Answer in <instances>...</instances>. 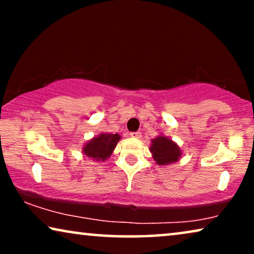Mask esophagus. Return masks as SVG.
Instances as JSON below:
<instances>
[{
	"mask_svg": "<svg viewBox=\"0 0 254 254\" xmlns=\"http://www.w3.org/2000/svg\"><path fill=\"white\" fill-rule=\"evenodd\" d=\"M130 136L134 138H140L142 136V134L140 133V131H135V133H130Z\"/></svg>",
	"mask_w": 254,
	"mask_h": 254,
	"instance_id": "1",
	"label": "esophagus"
}]
</instances>
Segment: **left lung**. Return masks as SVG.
Returning <instances> with one entry per match:
<instances>
[{"label": "left lung", "mask_w": 254, "mask_h": 254, "mask_svg": "<svg viewBox=\"0 0 254 254\" xmlns=\"http://www.w3.org/2000/svg\"><path fill=\"white\" fill-rule=\"evenodd\" d=\"M149 150L156 164L158 165L173 164L178 162L183 156V151L179 145L163 134L152 138Z\"/></svg>", "instance_id": "left-lung-1"}]
</instances>
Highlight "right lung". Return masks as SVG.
Wrapping results in <instances>:
<instances>
[{
    "instance_id": "obj_1",
    "label": "right lung",
    "mask_w": 254,
    "mask_h": 254,
    "mask_svg": "<svg viewBox=\"0 0 254 254\" xmlns=\"http://www.w3.org/2000/svg\"><path fill=\"white\" fill-rule=\"evenodd\" d=\"M120 140L121 136L119 134L100 133L84 143L82 147V152L93 161L105 162L113 154V150Z\"/></svg>"
}]
</instances>
